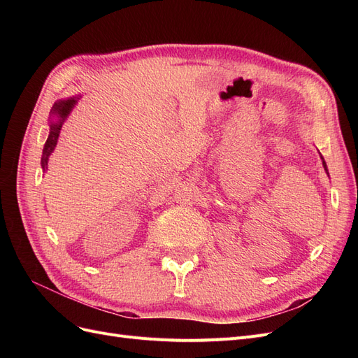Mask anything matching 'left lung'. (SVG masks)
<instances>
[{"label": "left lung", "instance_id": "left-lung-1", "mask_svg": "<svg viewBox=\"0 0 358 358\" xmlns=\"http://www.w3.org/2000/svg\"><path fill=\"white\" fill-rule=\"evenodd\" d=\"M321 159H322V167H324V170H326V173L329 175V169H327V164H326V161H324L322 155H321Z\"/></svg>", "mask_w": 358, "mask_h": 358}]
</instances>
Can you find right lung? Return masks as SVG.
Returning <instances> with one entry per match:
<instances>
[{
	"label": "right lung",
	"instance_id": "add662e5",
	"mask_svg": "<svg viewBox=\"0 0 358 358\" xmlns=\"http://www.w3.org/2000/svg\"><path fill=\"white\" fill-rule=\"evenodd\" d=\"M80 100V96H71V99L67 100H59L50 109V121H49V136L45 143V148H43V154H41V169L43 171L48 170V162L49 157L52 155L53 150H55V146L58 143V137L61 133V128L66 122V119L70 116L71 110L74 109V106L78 104Z\"/></svg>",
	"mask_w": 358,
	"mask_h": 358
}]
</instances>
